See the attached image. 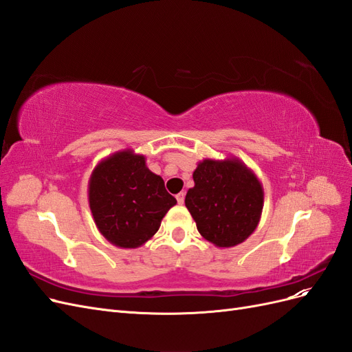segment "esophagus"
I'll use <instances>...</instances> for the list:
<instances>
[{
  "mask_svg": "<svg viewBox=\"0 0 352 352\" xmlns=\"http://www.w3.org/2000/svg\"><path fill=\"white\" fill-rule=\"evenodd\" d=\"M176 199H177V204L182 206L184 202H185V194H184V192H179V194L176 195Z\"/></svg>",
  "mask_w": 352,
  "mask_h": 352,
  "instance_id": "1",
  "label": "esophagus"
}]
</instances>
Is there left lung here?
I'll return each mask as SVG.
<instances>
[{"mask_svg": "<svg viewBox=\"0 0 352 352\" xmlns=\"http://www.w3.org/2000/svg\"><path fill=\"white\" fill-rule=\"evenodd\" d=\"M194 188L185 206L201 236L219 248L236 247L257 229L264 189L257 175L238 157L204 158L194 170Z\"/></svg>", "mask_w": 352, "mask_h": 352, "instance_id": "8db88e82", "label": "left lung"}]
</instances>
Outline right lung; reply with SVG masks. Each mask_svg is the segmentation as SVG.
<instances>
[{
    "mask_svg": "<svg viewBox=\"0 0 352 352\" xmlns=\"http://www.w3.org/2000/svg\"><path fill=\"white\" fill-rule=\"evenodd\" d=\"M88 201L100 233L119 248H138L151 239L166 212L176 206L162 176L153 173L145 157L131 148L95 166Z\"/></svg>",
    "mask_w": 352,
    "mask_h": 352,
    "instance_id": "add662e5",
    "label": "right lung"
}]
</instances>
